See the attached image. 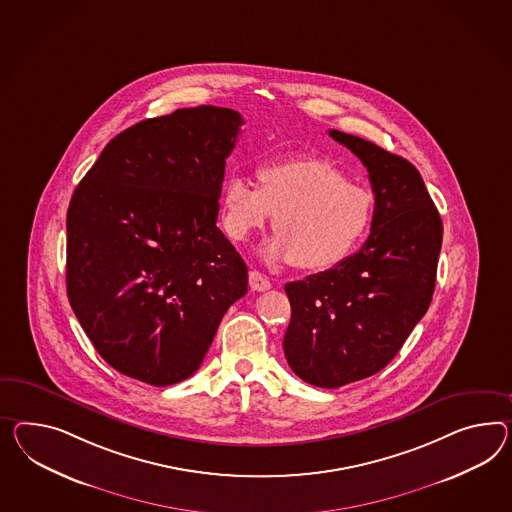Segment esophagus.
Segmentation results:
<instances>
[{
	"label": "esophagus",
	"instance_id": "34e87169",
	"mask_svg": "<svg viewBox=\"0 0 512 512\" xmlns=\"http://www.w3.org/2000/svg\"><path fill=\"white\" fill-rule=\"evenodd\" d=\"M249 284L254 291H267L271 288V282L267 280V276L258 273V271H250Z\"/></svg>",
	"mask_w": 512,
	"mask_h": 512
}]
</instances>
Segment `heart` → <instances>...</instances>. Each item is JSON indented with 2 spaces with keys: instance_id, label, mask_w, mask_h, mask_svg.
I'll list each match as a JSON object with an SVG mask.
<instances>
[{
  "instance_id": "obj_1",
  "label": "heart",
  "mask_w": 512,
  "mask_h": 512,
  "mask_svg": "<svg viewBox=\"0 0 512 512\" xmlns=\"http://www.w3.org/2000/svg\"><path fill=\"white\" fill-rule=\"evenodd\" d=\"M256 176L260 187L239 176L224 184L223 228L241 243L275 215L276 236L263 250L269 260L325 271L356 249L373 221V193L349 182L330 159L271 161Z\"/></svg>"
}]
</instances>
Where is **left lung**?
<instances>
[{
    "label": "left lung",
    "mask_w": 512,
    "mask_h": 512,
    "mask_svg": "<svg viewBox=\"0 0 512 512\" xmlns=\"http://www.w3.org/2000/svg\"><path fill=\"white\" fill-rule=\"evenodd\" d=\"M369 172L371 234L332 269L286 284L289 367L304 382L340 388L392 362L433 299L442 219L418 169L362 137L330 130Z\"/></svg>",
    "instance_id": "left-lung-1"
}]
</instances>
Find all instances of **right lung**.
<instances>
[{
	"mask_svg": "<svg viewBox=\"0 0 512 512\" xmlns=\"http://www.w3.org/2000/svg\"><path fill=\"white\" fill-rule=\"evenodd\" d=\"M243 118L198 105L111 139L66 213V293L94 349L152 386L191 377L247 265L217 228Z\"/></svg>",
	"mask_w": 512,
	"mask_h": 512,
	"instance_id": "1",
	"label": "right lung"
}]
</instances>
